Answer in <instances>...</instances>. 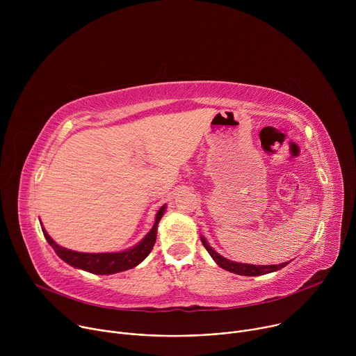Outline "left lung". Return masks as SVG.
Instances as JSON below:
<instances>
[{"instance_id":"left-lung-1","label":"left lung","mask_w":356,"mask_h":356,"mask_svg":"<svg viewBox=\"0 0 356 356\" xmlns=\"http://www.w3.org/2000/svg\"><path fill=\"white\" fill-rule=\"evenodd\" d=\"M201 242H202V245H204V248L207 249V252L210 253L211 258L217 262V265L220 268H222L228 272L241 275V276H261V275H266V273L279 270V269H282L287 265V262L280 264V265H248V264L232 262V261H228V259L222 258L221 255H218V253L209 245V242L202 236H201Z\"/></svg>"}]
</instances>
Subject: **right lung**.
<instances>
[{"mask_svg":"<svg viewBox=\"0 0 356 356\" xmlns=\"http://www.w3.org/2000/svg\"><path fill=\"white\" fill-rule=\"evenodd\" d=\"M163 213H165V206L161 207V210L158 211L155 224L149 231V234L132 249L118 252V253H83V252L70 250L63 246H59L52 238L47 235V232L43 228L42 231L49 245L52 246L58 253V257L63 259L66 264H69L70 266H74L95 275H113V273H118V272H124L135 268L149 255L152 248H154L156 242L158 224Z\"/></svg>","mask_w":356,"mask_h":356,"instance_id":"add662e5","label":"right lung"}]
</instances>
